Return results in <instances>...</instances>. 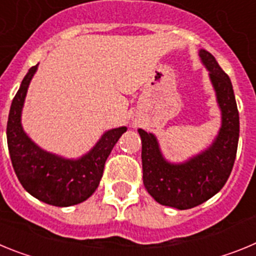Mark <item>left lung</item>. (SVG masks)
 <instances>
[{
	"mask_svg": "<svg viewBox=\"0 0 256 256\" xmlns=\"http://www.w3.org/2000/svg\"><path fill=\"white\" fill-rule=\"evenodd\" d=\"M198 55L209 70L222 112V126L214 142L187 162L172 164L164 159L155 136L138 130L144 187L159 204L180 210L198 206L223 188L238 144L240 118L230 76L210 52L200 50Z\"/></svg>",
	"mask_w": 256,
	"mask_h": 256,
	"instance_id": "obj_1",
	"label": "left lung"
}]
</instances>
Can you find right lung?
I'll return each mask as SVG.
<instances>
[{
    "instance_id": "obj_1",
    "label": "right lung",
    "mask_w": 256,
    "mask_h": 256,
    "mask_svg": "<svg viewBox=\"0 0 256 256\" xmlns=\"http://www.w3.org/2000/svg\"><path fill=\"white\" fill-rule=\"evenodd\" d=\"M38 65L32 66L14 97L8 120V146L18 180L32 196L54 206L83 202L96 191L104 166L126 126L102 134L94 148L76 160L64 159L38 148L22 126V110L29 83Z\"/></svg>"
}]
</instances>
